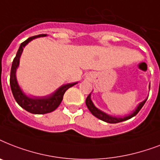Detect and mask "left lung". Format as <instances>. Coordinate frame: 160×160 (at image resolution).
Returning <instances> with one entry per match:
<instances>
[{"label":"left lung","instance_id":"left-lung-1","mask_svg":"<svg viewBox=\"0 0 160 160\" xmlns=\"http://www.w3.org/2000/svg\"><path fill=\"white\" fill-rule=\"evenodd\" d=\"M146 100H146H144L143 102L140 103V104L138 105V107L136 108V109H135V110H134L131 114H129V116L124 117V118H115V117H111V116H109V115H108V114H105V113H104V112L100 111V109H98L94 105V104H93L91 100H90V94L88 95L87 98H86L85 104H86V105H87V108L89 109V110L91 112V114H92L94 116H95L96 118H98V119H101V120H103V121L107 122V123H110V124H116V123H119V122L124 121V120H127V119H131L132 117L135 116V115L139 113V110L141 109L142 107L144 106V105L145 104V102H146Z\"/></svg>","mask_w":160,"mask_h":160}]
</instances>
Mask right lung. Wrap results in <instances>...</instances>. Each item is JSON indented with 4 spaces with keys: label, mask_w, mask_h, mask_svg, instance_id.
<instances>
[{
    "label": "right lung",
    "mask_w": 160,
    "mask_h": 160,
    "mask_svg": "<svg viewBox=\"0 0 160 160\" xmlns=\"http://www.w3.org/2000/svg\"><path fill=\"white\" fill-rule=\"evenodd\" d=\"M46 34L42 35H38V36H31L28 38L26 41L21 44V46L19 47V50L16 53V57L14 58L12 65L11 69V76H10V85H11V89L13 94V96L15 100L18 105L22 107L24 109H26V111L32 113L36 114H44L47 113H51L54 111L55 109H57V107L60 105L63 100L64 94L69 88L72 87L73 85H75L76 83H72V84H67V85H62L60 87L54 94H52L50 96L43 98H39V99H32V98L27 97L25 95L19 87L16 78V68L19 65V60H20V56H21L23 47L27 45L31 41L37 37H41V36H46Z\"/></svg>",
    "instance_id": "1"
}]
</instances>
